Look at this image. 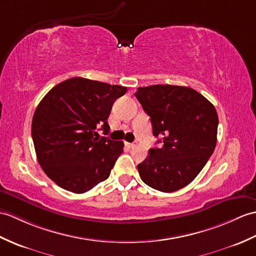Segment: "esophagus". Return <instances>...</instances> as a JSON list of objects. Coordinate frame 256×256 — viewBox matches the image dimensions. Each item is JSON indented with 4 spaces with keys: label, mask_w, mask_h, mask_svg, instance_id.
I'll return each mask as SVG.
<instances>
[{
    "label": "esophagus",
    "mask_w": 256,
    "mask_h": 256,
    "mask_svg": "<svg viewBox=\"0 0 256 256\" xmlns=\"http://www.w3.org/2000/svg\"><path fill=\"white\" fill-rule=\"evenodd\" d=\"M126 146L128 148H133L135 145L133 144V142H126Z\"/></svg>",
    "instance_id": "1"
}]
</instances>
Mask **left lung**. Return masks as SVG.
I'll use <instances>...</instances> for the list:
<instances>
[{"label":"left lung","mask_w":256,"mask_h":256,"mask_svg":"<svg viewBox=\"0 0 256 256\" xmlns=\"http://www.w3.org/2000/svg\"><path fill=\"white\" fill-rule=\"evenodd\" d=\"M150 116L152 135L162 148H150L138 164L140 179L160 192L178 191L191 183L212 155L217 142L215 106L194 89L174 85L138 87L135 92Z\"/></svg>","instance_id":"8db88e82"}]
</instances>
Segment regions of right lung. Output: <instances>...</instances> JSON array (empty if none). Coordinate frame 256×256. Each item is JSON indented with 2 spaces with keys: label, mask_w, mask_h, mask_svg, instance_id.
Segmentation results:
<instances>
[{
  "label": "right lung",
  "mask_w": 256,
  "mask_h": 256,
  "mask_svg": "<svg viewBox=\"0 0 256 256\" xmlns=\"http://www.w3.org/2000/svg\"><path fill=\"white\" fill-rule=\"evenodd\" d=\"M126 87L73 77L53 87L40 101L32 122L38 162L58 186L85 193L106 180L123 142L99 138L109 133L106 122L114 101Z\"/></svg>",
  "instance_id": "1"
}]
</instances>
